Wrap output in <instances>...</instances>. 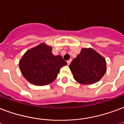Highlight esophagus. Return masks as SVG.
<instances>
[{
  "instance_id": "obj_1",
  "label": "esophagus",
  "mask_w": 124,
  "mask_h": 124,
  "mask_svg": "<svg viewBox=\"0 0 124 124\" xmlns=\"http://www.w3.org/2000/svg\"><path fill=\"white\" fill-rule=\"evenodd\" d=\"M71 59L69 60H68V61H67V64H68V66H69L70 64L71 63Z\"/></svg>"
}]
</instances>
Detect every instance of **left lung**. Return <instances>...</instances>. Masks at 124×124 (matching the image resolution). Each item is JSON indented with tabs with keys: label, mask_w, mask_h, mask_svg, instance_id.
Wrapping results in <instances>:
<instances>
[{
	"label": "left lung",
	"mask_w": 124,
	"mask_h": 124,
	"mask_svg": "<svg viewBox=\"0 0 124 124\" xmlns=\"http://www.w3.org/2000/svg\"><path fill=\"white\" fill-rule=\"evenodd\" d=\"M69 68L77 82L90 85L101 80L106 73V60L93 48H83Z\"/></svg>",
	"instance_id": "8db88e82"
}]
</instances>
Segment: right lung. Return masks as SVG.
I'll use <instances>...</instances> for the list:
<instances>
[{"label": "right lung", "mask_w": 124, "mask_h": 124, "mask_svg": "<svg viewBox=\"0 0 124 124\" xmlns=\"http://www.w3.org/2000/svg\"><path fill=\"white\" fill-rule=\"evenodd\" d=\"M53 48L45 43L27 50L19 62L20 71L29 83L37 86L48 85L55 80L60 69L67 65L60 55L54 56Z\"/></svg>", "instance_id": "obj_1"}]
</instances>
